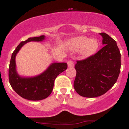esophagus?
I'll list each match as a JSON object with an SVG mask.
<instances>
[{"label": "esophagus", "mask_w": 129, "mask_h": 129, "mask_svg": "<svg viewBox=\"0 0 129 129\" xmlns=\"http://www.w3.org/2000/svg\"><path fill=\"white\" fill-rule=\"evenodd\" d=\"M67 64H68V67H70V68L74 67V62L71 59H70V60L68 61Z\"/></svg>", "instance_id": "obj_1"}]
</instances>
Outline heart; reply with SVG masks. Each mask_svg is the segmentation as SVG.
I'll use <instances>...</instances> for the list:
<instances>
[{
  "mask_svg": "<svg viewBox=\"0 0 129 129\" xmlns=\"http://www.w3.org/2000/svg\"><path fill=\"white\" fill-rule=\"evenodd\" d=\"M99 42L95 39H89L86 36H78L70 41V48L75 51L81 50V55L86 58L95 54L99 48Z\"/></svg>",
  "mask_w": 129,
  "mask_h": 129,
  "instance_id": "b5f03b06",
  "label": "heart"
}]
</instances>
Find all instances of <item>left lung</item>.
Masks as SVG:
<instances>
[{"mask_svg": "<svg viewBox=\"0 0 129 129\" xmlns=\"http://www.w3.org/2000/svg\"><path fill=\"white\" fill-rule=\"evenodd\" d=\"M104 46L96 54L77 61L74 88L81 96L94 98L105 94L114 85L120 71L121 54L114 39L104 33Z\"/></svg>", "mask_w": 129, "mask_h": 129, "instance_id": "obj_1", "label": "left lung"}]
</instances>
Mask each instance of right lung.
Masks as SVG:
<instances>
[{
	"mask_svg": "<svg viewBox=\"0 0 129 129\" xmlns=\"http://www.w3.org/2000/svg\"><path fill=\"white\" fill-rule=\"evenodd\" d=\"M44 36L29 38L22 41L12 53L9 68V80L11 86L19 96L29 100H41L49 96L53 91L54 80L58 75L68 68L66 63H52L44 72L34 77H21L17 74L16 68V56L20 49L30 41H42Z\"/></svg>",
	"mask_w": 129,
	"mask_h": 129,
	"instance_id": "1",
	"label": "right lung"
}]
</instances>
